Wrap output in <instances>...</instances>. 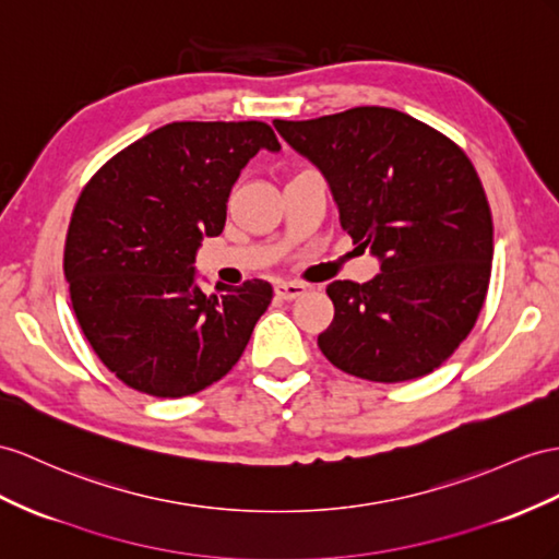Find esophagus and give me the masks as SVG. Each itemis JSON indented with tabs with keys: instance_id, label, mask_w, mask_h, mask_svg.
<instances>
[{
	"instance_id": "esophagus-1",
	"label": "esophagus",
	"mask_w": 559,
	"mask_h": 559,
	"mask_svg": "<svg viewBox=\"0 0 559 559\" xmlns=\"http://www.w3.org/2000/svg\"><path fill=\"white\" fill-rule=\"evenodd\" d=\"M274 290L281 299H297L307 293V285L305 283H297V281H278L274 285Z\"/></svg>"
}]
</instances>
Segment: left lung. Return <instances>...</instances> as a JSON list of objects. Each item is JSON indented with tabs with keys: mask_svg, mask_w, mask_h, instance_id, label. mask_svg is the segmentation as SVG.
<instances>
[{
	"mask_svg": "<svg viewBox=\"0 0 559 559\" xmlns=\"http://www.w3.org/2000/svg\"><path fill=\"white\" fill-rule=\"evenodd\" d=\"M274 127L325 177L340 226L380 260L368 283L328 285L325 359L373 382L432 373L469 335L491 278L493 222L469 157L394 108Z\"/></svg>",
	"mask_w": 559,
	"mask_h": 559,
	"instance_id": "8db88e82",
	"label": "left lung"
}]
</instances>
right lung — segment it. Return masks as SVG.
I'll list each match as a JSON object with an SVG mask.
<instances>
[{"instance_id": "1", "label": "right lung", "mask_w": 559, "mask_h": 559, "mask_svg": "<svg viewBox=\"0 0 559 559\" xmlns=\"http://www.w3.org/2000/svg\"><path fill=\"white\" fill-rule=\"evenodd\" d=\"M281 143L264 122H171L96 171L68 226L63 271L78 323L136 392L179 399L236 366L271 305L266 281L198 285L195 252L219 236L242 167Z\"/></svg>"}]
</instances>
